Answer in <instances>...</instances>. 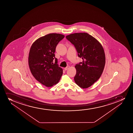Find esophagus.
I'll return each mask as SVG.
<instances>
[{
  "instance_id": "esophagus-1",
  "label": "esophagus",
  "mask_w": 133,
  "mask_h": 133,
  "mask_svg": "<svg viewBox=\"0 0 133 133\" xmlns=\"http://www.w3.org/2000/svg\"><path fill=\"white\" fill-rule=\"evenodd\" d=\"M69 67H70V66H67L65 68H64V69L65 71H66V70H67L69 68Z\"/></svg>"
}]
</instances>
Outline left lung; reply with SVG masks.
<instances>
[{
    "label": "left lung",
    "instance_id": "1",
    "mask_svg": "<svg viewBox=\"0 0 133 133\" xmlns=\"http://www.w3.org/2000/svg\"><path fill=\"white\" fill-rule=\"evenodd\" d=\"M75 47L82 62L76 64L74 80L81 88L92 85L102 74L105 64V53L100 42L87 33H75L66 36Z\"/></svg>",
    "mask_w": 133,
    "mask_h": 133
}]
</instances>
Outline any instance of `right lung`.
Returning a JSON list of instances; mask_svg holds the SVG:
<instances>
[{"label":"right lung","instance_id":"right-lung-1","mask_svg":"<svg viewBox=\"0 0 133 133\" xmlns=\"http://www.w3.org/2000/svg\"><path fill=\"white\" fill-rule=\"evenodd\" d=\"M64 37L60 34H49L38 38L31 47L29 69L36 80L46 87L57 84L63 74L54 53L58 43Z\"/></svg>","mask_w":133,"mask_h":133}]
</instances>
